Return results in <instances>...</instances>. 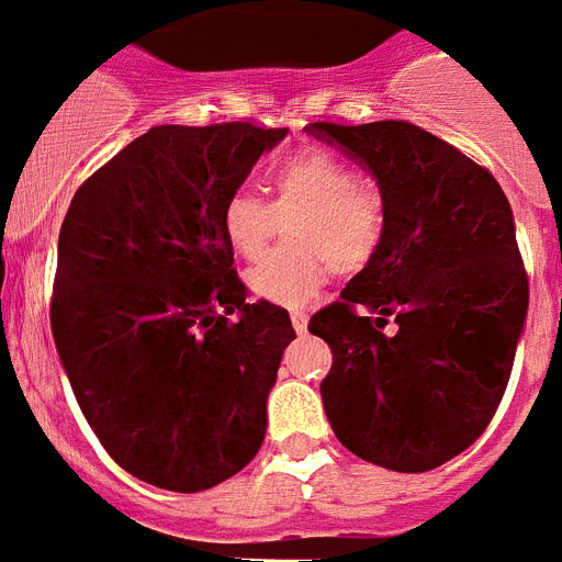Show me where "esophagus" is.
<instances>
[{"label":"esophagus","instance_id":"esophagus-1","mask_svg":"<svg viewBox=\"0 0 562 562\" xmlns=\"http://www.w3.org/2000/svg\"><path fill=\"white\" fill-rule=\"evenodd\" d=\"M290 318H293L295 334H304V330H307V313H304V310H293V313H290Z\"/></svg>","mask_w":562,"mask_h":562}]
</instances>
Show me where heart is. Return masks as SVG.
I'll return each instance as SVG.
<instances>
[{
  "instance_id": "1",
  "label": "heart",
  "mask_w": 562,
  "mask_h": 562,
  "mask_svg": "<svg viewBox=\"0 0 562 562\" xmlns=\"http://www.w3.org/2000/svg\"><path fill=\"white\" fill-rule=\"evenodd\" d=\"M272 203L255 191H235L223 205V232L232 252L258 260L276 235L278 220H293L290 237L302 252L267 258L246 276L260 302L299 307L322 290L327 263L357 272L371 263L385 237V196L376 182L357 179L348 161L322 150H302L269 173Z\"/></svg>"
}]
</instances>
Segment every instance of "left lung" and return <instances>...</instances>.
Listing matches in <instances>:
<instances>
[{
  "label": "left lung",
  "mask_w": 562,
  "mask_h": 562,
  "mask_svg": "<svg viewBox=\"0 0 562 562\" xmlns=\"http://www.w3.org/2000/svg\"><path fill=\"white\" fill-rule=\"evenodd\" d=\"M304 130L385 196L380 252L310 318L334 351L327 420L359 459L426 473L487 429L508 389L528 313L514 211L482 165L415 124Z\"/></svg>",
  "instance_id": "left-lung-1"
}]
</instances>
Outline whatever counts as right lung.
I'll return each instance as SVG.
<instances>
[{"label": "right lung", "mask_w": 562, "mask_h": 562, "mask_svg": "<svg viewBox=\"0 0 562 562\" xmlns=\"http://www.w3.org/2000/svg\"><path fill=\"white\" fill-rule=\"evenodd\" d=\"M286 130L159 124L78 188L57 240L52 330L83 417L130 475L196 493L240 473L295 339L246 304L223 205Z\"/></svg>", "instance_id": "1"}]
</instances>
